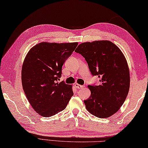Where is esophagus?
Returning a JSON list of instances; mask_svg holds the SVG:
<instances>
[{
  "mask_svg": "<svg viewBox=\"0 0 148 148\" xmlns=\"http://www.w3.org/2000/svg\"><path fill=\"white\" fill-rule=\"evenodd\" d=\"M75 86L77 89H80V88H83V85H81V84H77V83H76L75 84Z\"/></svg>",
  "mask_w": 148,
  "mask_h": 148,
  "instance_id": "34e87169",
  "label": "esophagus"
}]
</instances>
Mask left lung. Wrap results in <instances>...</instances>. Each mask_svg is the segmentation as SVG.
Segmentation results:
<instances>
[{
  "mask_svg": "<svg viewBox=\"0 0 148 148\" xmlns=\"http://www.w3.org/2000/svg\"><path fill=\"white\" fill-rule=\"evenodd\" d=\"M75 51L84 58L91 74L100 78L98 86H88L91 95L84 101L86 110L97 117H110L119 110L129 93L130 73L125 56L109 40L81 43Z\"/></svg>",
  "mask_w": 148,
  "mask_h": 148,
  "instance_id": "left-lung-1",
  "label": "left lung"
}]
</instances>
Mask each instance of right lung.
Returning <instances> with one entry per match:
<instances>
[{
  "instance_id": "1",
  "label": "right lung",
  "mask_w": 148,
  "mask_h": 148,
  "mask_svg": "<svg viewBox=\"0 0 148 148\" xmlns=\"http://www.w3.org/2000/svg\"><path fill=\"white\" fill-rule=\"evenodd\" d=\"M77 42H40L31 48L24 60L21 83L29 102L45 117L65 110L73 95L72 86L58 83L62 65L75 49Z\"/></svg>"
}]
</instances>
